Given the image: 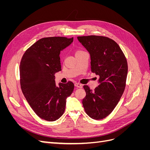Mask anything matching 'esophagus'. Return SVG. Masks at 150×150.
I'll list each match as a JSON object with an SVG mask.
<instances>
[{"mask_svg": "<svg viewBox=\"0 0 150 150\" xmlns=\"http://www.w3.org/2000/svg\"><path fill=\"white\" fill-rule=\"evenodd\" d=\"M74 85H75L76 87H77V88H81L83 87V85L81 84H80V83H75V84H74Z\"/></svg>", "mask_w": 150, "mask_h": 150, "instance_id": "1", "label": "esophagus"}]
</instances>
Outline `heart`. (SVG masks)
<instances>
[{
    "label": "heart",
    "mask_w": 150,
    "mask_h": 150,
    "mask_svg": "<svg viewBox=\"0 0 150 150\" xmlns=\"http://www.w3.org/2000/svg\"><path fill=\"white\" fill-rule=\"evenodd\" d=\"M82 52V51H77V52H76V53H78V52Z\"/></svg>",
    "instance_id": "obj_1"
}]
</instances>
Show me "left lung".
Returning <instances> with one entry per match:
<instances>
[{
	"instance_id": "obj_1",
	"label": "left lung",
	"mask_w": 150,
	"mask_h": 150,
	"mask_svg": "<svg viewBox=\"0 0 150 150\" xmlns=\"http://www.w3.org/2000/svg\"><path fill=\"white\" fill-rule=\"evenodd\" d=\"M89 52L91 69L99 76V85L94 91L84 86L86 93L83 104L87 115L94 120L108 116L118 103L125 91L128 64L119 45L103 36L78 37Z\"/></svg>"
}]
</instances>
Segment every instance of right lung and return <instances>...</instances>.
Here are the masks:
<instances>
[{"mask_svg":"<svg viewBox=\"0 0 150 150\" xmlns=\"http://www.w3.org/2000/svg\"><path fill=\"white\" fill-rule=\"evenodd\" d=\"M73 38L51 37L38 40L24 54L20 64L22 91L39 117L54 121L63 115L66 99L74 85L71 81L56 86L55 74L61 71L59 54Z\"/></svg>","mask_w":150,"mask_h":150,"instance_id":"right-lung-1","label":"right lung"}]
</instances>
